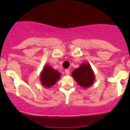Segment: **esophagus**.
Listing matches in <instances>:
<instances>
[{
  "instance_id": "esophagus-1",
  "label": "esophagus",
  "mask_w": 130,
  "mask_h": 130,
  "mask_svg": "<svg viewBox=\"0 0 130 130\" xmlns=\"http://www.w3.org/2000/svg\"><path fill=\"white\" fill-rule=\"evenodd\" d=\"M65 72H66V75H68L69 74H70V70H65Z\"/></svg>"
}]
</instances>
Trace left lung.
Instances as JSON below:
<instances>
[{
  "label": "left lung",
  "instance_id": "8db88e82",
  "mask_svg": "<svg viewBox=\"0 0 130 130\" xmlns=\"http://www.w3.org/2000/svg\"><path fill=\"white\" fill-rule=\"evenodd\" d=\"M72 77L79 86L88 88L95 81V75L91 66L88 63H83L72 73Z\"/></svg>",
  "mask_w": 130,
  "mask_h": 130
}]
</instances>
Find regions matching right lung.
<instances>
[{
    "label": "right lung",
    "instance_id": "obj_1",
    "mask_svg": "<svg viewBox=\"0 0 130 130\" xmlns=\"http://www.w3.org/2000/svg\"><path fill=\"white\" fill-rule=\"evenodd\" d=\"M60 78L59 72L53 68L51 66L45 65L40 73V79L42 86L45 88H50L53 86Z\"/></svg>",
    "mask_w": 130,
    "mask_h": 130
}]
</instances>
